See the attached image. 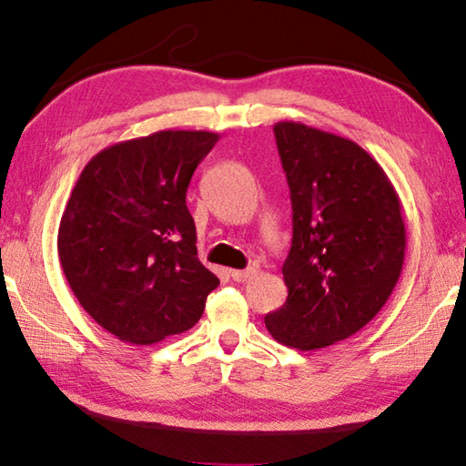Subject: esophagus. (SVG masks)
<instances>
[{
    "mask_svg": "<svg viewBox=\"0 0 466 466\" xmlns=\"http://www.w3.org/2000/svg\"><path fill=\"white\" fill-rule=\"evenodd\" d=\"M254 275H257V268H246V270H230V277L236 282H246L250 280Z\"/></svg>",
    "mask_w": 466,
    "mask_h": 466,
    "instance_id": "esophagus-1",
    "label": "esophagus"
}]
</instances>
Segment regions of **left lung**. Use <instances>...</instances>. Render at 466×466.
Segmentation results:
<instances>
[{
  "mask_svg": "<svg viewBox=\"0 0 466 466\" xmlns=\"http://www.w3.org/2000/svg\"><path fill=\"white\" fill-rule=\"evenodd\" d=\"M293 204L282 264L287 303L264 317L287 348L348 339L386 305L402 275L406 224L386 171L345 137L295 121L275 125Z\"/></svg>",
  "mask_w": 466,
  "mask_h": 466,
  "instance_id": "obj_1",
  "label": "left lung"
}]
</instances>
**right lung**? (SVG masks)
I'll return each instance as SVG.
<instances>
[{"label": "right lung", "mask_w": 466, "mask_h": 466, "mask_svg": "<svg viewBox=\"0 0 466 466\" xmlns=\"http://www.w3.org/2000/svg\"><path fill=\"white\" fill-rule=\"evenodd\" d=\"M218 133L166 129L90 159L58 228L72 293L116 339L151 345L191 329L220 285L198 258L187 186Z\"/></svg>", "instance_id": "1"}]
</instances>
